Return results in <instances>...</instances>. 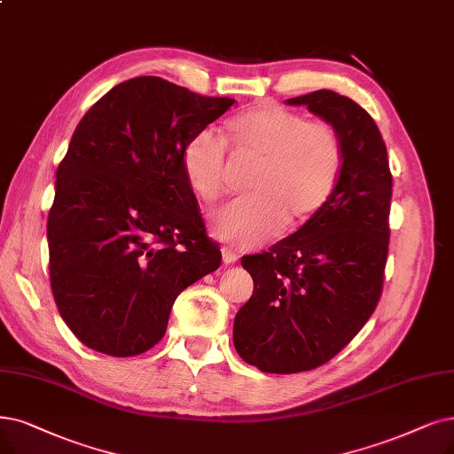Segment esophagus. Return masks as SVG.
I'll list each match as a JSON object with an SVG mask.
<instances>
[{
    "instance_id": "34e87169",
    "label": "esophagus",
    "mask_w": 454,
    "mask_h": 454,
    "mask_svg": "<svg viewBox=\"0 0 454 454\" xmlns=\"http://www.w3.org/2000/svg\"><path fill=\"white\" fill-rule=\"evenodd\" d=\"M222 253H223V262H225V264H232V262H237V261L240 259L239 253L232 251L231 247H223Z\"/></svg>"
}]
</instances>
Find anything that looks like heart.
I'll return each instance as SVG.
<instances>
[{
  "label": "heart",
  "mask_w": 454,
  "mask_h": 454,
  "mask_svg": "<svg viewBox=\"0 0 454 454\" xmlns=\"http://www.w3.org/2000/svg\"><path fill=\"white\" fill-rule=\"evenodd\" d=\"M223 141L208 130L192 136L180 161L192 192L205 205L223 195L229 151L257 161L247 180L251 195L217 210L210 220L215 239L249 249L285 225L298 229L332 197L342 169V139L325 119H305L279 104L259 100L223 124Z\"/></svg>",
  "instance_id": "1"
}]
</instances>
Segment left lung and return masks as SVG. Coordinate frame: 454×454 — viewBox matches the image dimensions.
Masks as SVG:
<instances>
[{
  "label": "left lung",
  "instance_id": "8db88e82",
  "mask_svg": "<svg viewBox=\"0 0 454 454\" xmlns=\"http://www.w3.org/2000/svg\"><path fill=\"white\" fill-rule=\"evenodd\" d=\"M337 126L342 169L322 210L300 231L242 257L253 294L234 317V348L262 372L328 364L364 328L382 296L393 175L374 119L328 89L288 98Z\"/></svg>",
  "mask_w": 454,
  "mask_h": 454
}]
</instances>
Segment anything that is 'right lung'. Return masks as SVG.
I'll use <instances>...</instances> for the list:
<instances>
[{
    "label": "right lung",
    "mask_w": 454,
    "mask_h": 454,
    "mask_svg": "<svg viewBox=\"0 0 454 454\" xmlns=\"http://www.w3.org/2000/svg\"><path fill=\"white\" fill-rule=\"evenodd\" d=\"M232 104L139 76L76 126L46 232L53 300L85 347L115 357L151 350L176 296L220 268L180 154Z\"/></svg>",
    "instance_id": "1"
}]
</instances>
